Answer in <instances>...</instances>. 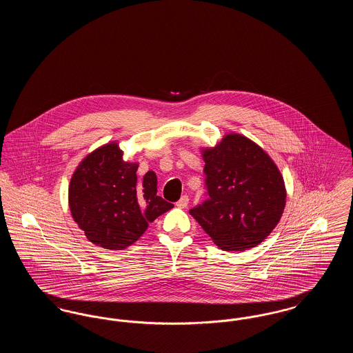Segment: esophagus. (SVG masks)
I'll use <instances>...</instances> for the list:
<instances>
[{
  "instance_id": "esophagus-1",
  "label": "esophagus",
  "mask_w": 353,
  "mask_h": 353,
  "mask_svg": "<svg viewBox=\"0 0 353 353\" xmlns=\"http://www.w3.org/2000/svg\"><path fill=\"white\" fill-rule=\"evenodd\" d=\"M188 202H189L188 196H183L179 201L176 202V206H177V208H180V209H185V208L188 206Z\"/></svg>"
}]
</instances>
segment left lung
<instances>
[{
	"instance_id": "left-lung-1",
	"label": "left lung",
	"mask_w": 353,
	"mask_h": 353,
	"mask_svg": "<svg viewBox=\"0 0 353 353\" xmlns=\"http://www.w3.org/2000/svg\"><path fill=\"white\" fill-rule=\"evenodd\" d=\"M209 199L190 209L225 252L255 248L274 230L285 206L283 177L272 159L246 136L228 134L202 148Z\"/></svg>"
}]
</instances>
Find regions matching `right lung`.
Masks as SVG:
<instances>
[{
    "label": "right lung",
    "mask_w": 353,
    "mask_h": 353,
    "mask_svg": "<svg viewBox=\"0 0 353 353\" xmlns=\"http://www.w3.org/2000/svg\"><path fill=\"white\" fill-rule=\"evenodd\" d=\"M137 163L123 160L117 141L88 153L72 173L68 206L90 242L108 250L134 243L148 225L173 208L157 196V177L148 170L137 181Z\"/></svg>",
    "instance_id": "add662e5"
}]
</instances>
